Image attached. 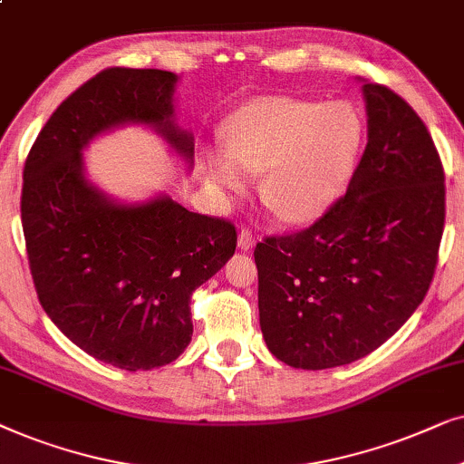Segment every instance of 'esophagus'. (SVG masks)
Segmentation results:
<instances>
[{
	"label": "esophagus",
	"instance_id": "1",
	"mask_svg": "<svg viewBox=\"0 0 464 464\" xmlns=\"http://www.w3.org/2000/svg\"><path fill=\"white\" fill-rule=\"evenodd\" d=\"M237 244H239V248L242 250H250L252 246L256 244V237H255V233L250 231V228H242V231H239V239H237Z\"/></svg>",
	"mask_w": 464,
	"mask_h": 464
}]
</instances>
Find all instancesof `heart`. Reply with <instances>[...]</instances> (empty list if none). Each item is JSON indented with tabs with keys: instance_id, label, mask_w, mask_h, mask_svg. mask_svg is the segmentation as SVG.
<instances>
[{
	"instance_id": "1",
	"label": "heart",
	"mask_w": 464,
	"mask_h": 464,
	"mask_svg": "<svg viewBox=\"0 0 464 464\" xmlns=\"http://www.w3.org/2000/svg\"><path fill=\"white\" fill-rule=\"evenodd\" d=\"M362 122L345 103L269 97L233 114L225 127L228 161L208 154L216 187L242 190L244 177L263 176V206L277 220L305 225L329 209L356 168Z\"/></svg>"
}]
</instances>
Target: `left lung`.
Returning <instances> with one entry per match:
<instances>
[{"label":"left lung","instance_id":"1","mask_svg":"<svg viewBox=\"0 0 464 464\" xmlns=\"http://www.w3.org/2000/svg\"><path fill=\"white\" fill-rule=\"evenodd\" d=\"M367 146L345 195L312 227L256 244L258 318L296 369L348 365L422 304L446 222V174L429 129L384 84H362Z\"/></svg>","mask_w":464,"mask_h":464}]
</instances>
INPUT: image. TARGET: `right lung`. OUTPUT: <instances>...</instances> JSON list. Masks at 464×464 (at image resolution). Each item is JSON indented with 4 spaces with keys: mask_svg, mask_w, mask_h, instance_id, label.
Wrapping results in <instances>:
<instances>
[{
    "mask_svg": "<svg viewBox=\"0 0 464 464\" xmlns=\"http://www.w3.org/2000/svg\"><path fill=\"white\" fill-rule=\"evenodd\" d=\"M178 76L108 67L72 92L27 154L21 220L40 305L86 354L127 372L176 361L193 337L190 296L233 256L236 225L169 197L121 206L91 187L82 148L97 133L146 122L193 157L174 125Z\"/></svg>",
    "mask_w": 464,
    "mask_h": 464,
    "instance_id": "right-lung-1",
    "label": "right lung"
}]
</instances>
